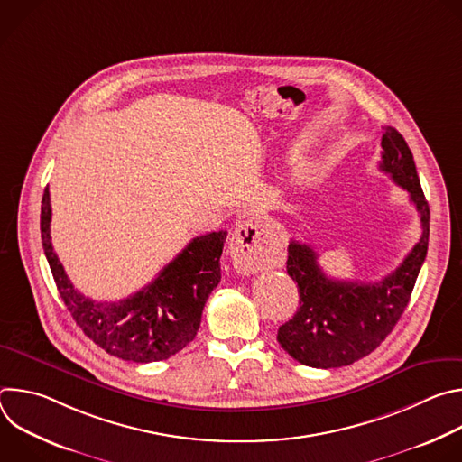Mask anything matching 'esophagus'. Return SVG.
Instances as JSON below:
<instances>
[{
    "label": "esophagus",
    "instance_id": "esophagus-1",
    "mask_svg": "<svg viewBox=\"0 0 462 462\" xmlns=\"http://www.w3.org/2000/svg\"><path fill=\"white\" fill-rule=\"evenodd\" d=\"M228 248L234 267L241 274H254L261 271L276 254L273 232L263 219H246L237 223Z\"/></svg>",
    "mask_w": 462,
    "mask_h": 462
}]
</instances>
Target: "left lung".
<instances>
[{
  "mask_svg": "<svg viewBox=\"0 0 462 462\" xmlns=\"http://www.w3.org/2000/svg\"><path fill=\"white\" fill-rule=\"evenodd\" d=\"M380 170L408 189L422 236L391 274L374 283L340 282L325 276L312 246L291 239L287 273L298 283L300 307L278 328L280 346L300 364L333 369L374 351L410 303L428 254L430 207L420 188L413 153L394 127H382Z\"/></svg>",
  "mask_w": 462,
  "mask_h": 462,
  "instance_id": "obj_1",
  "label": "left lung"
}]
</instances>
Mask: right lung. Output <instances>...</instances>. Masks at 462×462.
I'll list each match as a JSON object with an SVG mask.
<instances>
[{"instance_id": "obj_1", "label": "right lung", "mask_w": 462, "mask_h": 462, "mask_svg": "<svg viewBox=\"0 0 462 462\" xmlns=\"http://www.w3.org/2000/svg\"><path fill=\"white\" fill-rule=\"evenodd\" d=\"M42 245L58 292L82 331L106 353L137 364L159 362L184 349L199 331L205 303L221 282L226 230L195 237L161 274L125 300L95 301L79 292L51 243V197L40 216Z\"/></svg>"}]
</instances>
